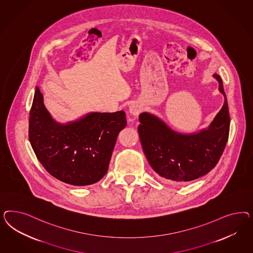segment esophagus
Returning a JSON list of instances; mask_svg holds the SVG:
<instances>
[{
    "instance_id": "1",
    "label": "esophagus",
    "mask_w": 253,
    "mask_h": 253,
    "mask_svg": "<svg viewBox=\"0 0 253 253\" xmlns=\"http://www.w3.org/2000/svg\"><path fill=\"white\" fill-rule=\"evenodd\" d=\"M130 113L131 115L138 116L143 110V108L141 107V105H139L137 103H134V104H131L130 106Z\"/></svg>"
}]
</instances>
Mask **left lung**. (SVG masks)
<instances>
[{
    "instance_id": "1",
    "label": "left lung",
    "mask_w": 253,
    "mask_h": 253,
    "mask_svg": "<svg viewBox=\"0 0 253 253\" xmlns=\"http://www.w3.org/2000/svg\"><path fill=\"white\" fill-rule=\"evenodd\" d=\"M224 96L221 110L207 129L183 134L148 112L139 116L138 132L144 153L154 170L169 183H184L214 168L229 135L230 116L221 77L213 74Z\"/></svg>"
}]
</instances>
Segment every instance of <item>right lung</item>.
<instances>
[{"label":"right lung","instance_id":"obj_1","mask_svg":"<svg viewBox=\"0 0 253 253\" xmlns=\"http://www.w3.org/2000/svg\"><path fill=\"white\" fill-rule=\"evenodd\" d=\"M127 124L123 110L92 112L61 124L51 117L36 87L30 113L29 138L46 170L66 184H95L107 173L118 134Z\"/></svg>","mask_w":253,"mask_h":253}]
</instances>
